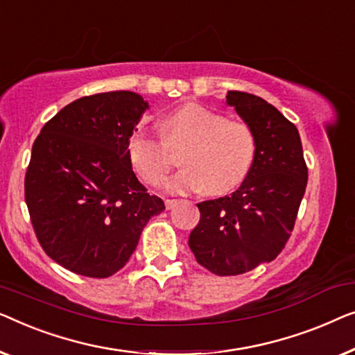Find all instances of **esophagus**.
Returning <instances> with one entry per match:
<instances>
[{"label": "esophagus", "instance_id": "esophagus-1", "mask_svg": "<svg viewBox=\"0 0 355 355\" xmlns=\"http://www.w3.org/2000/svg\"><path fill=\"white\" fill-rule=\"evenodd\" d=\"M177 199H166V207L167 209H172V207H175L177 206Z\"/></svg>", "mask_w": 355, "mask_h": 355}]
</instances>
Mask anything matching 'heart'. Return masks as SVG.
I'll use <instances>...</instances> for the list:
<instances>
[{
    "mask_svg": "<svg viewBox=\"0 0 355 355\" xmlns=\"http://www.w3.org/2000/svg\"><path fill=\"white\" fill-rule=\"evenodd\" d=\"M162 139L138 128L127 141L128 161L139 178L157 187L172 167L168 148L183 146V164L166 183L168 193L206 188L211 194L238 187L251 171L256 157V137L246 122L230 121L222 112L196 103L183 104L159 122Z\"/></svg>",
    "mask_w": 355,
    "mask_h": 355,
    "instance_id": "obj_1",
    "label": "heart"
}]
</instances>
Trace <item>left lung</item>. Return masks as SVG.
Wrapping results in <instances>:
<instances>
[{
  "mask_svg": "<svg viewBox=\"0 0 355 355\" xmlns=\"http://www.w3.org/2000/svg\"><path fill=\"white\" fill-rule=\"evenodd\" d=\"M227 104L252 128L256 157L236 191L198 204L201 218L188 239L198 263L220 277L241 275L282 252L307 187L296 125L256 94L228 92Z\"/></svg>",
  "mask_w": 355,
  "mask_h": 355,
  "instance_id": "8db88e82",
  "label": "left lung"
}]
</instances>
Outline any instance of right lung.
Returning <instances> with one entry per match:
<instances>
[{
	"mask_svg": "<svg viewBox=\"0 0 355 355\" xmlns=\"http://www.w3.org/2000/svg\"><path fill=\"white\" fill-rule=\"evenodd\" d=\"M148 107L133 92L83 96L35 139L26 173L30 220L44 252L77 275L121 270L149 218L166 209L138 182L127 156Z\"/></svg>",
	"mask_w": 355,
	"mask_h": 355,
	"instance_id": "right-lung-1",
	"label": "right lung"
}]
</instances>
